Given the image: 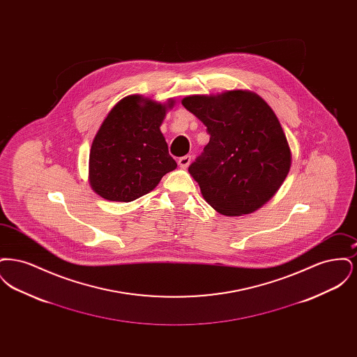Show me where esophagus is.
Listing matches in <instances>:
<instances>
[{"mask_svg":"<svg viewBox=\"0 0 357 357\" xmlns=\"http://www.w3.org/2000/svg\"><path fill=\"white\" fill-rule=\"evenodd\" d=\"M190 163H191V156H190V155H185V156L179 158V160H178V165H179V167H182V169L188 167Z\"/></svg>","mask_w":357,"mask_h":357,"instance_id":"esophagus-1","label":"esophagus"}]
</instances>
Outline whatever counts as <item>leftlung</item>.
Instances as JSON below:
<instances>
[{"label": "left lung", "mask_w": 357, "mask_h": 357, "mask_svg": "<svg viewBox=\"0 0 357 357\" xmlns=\"http://www.w3.org/2000/svg\"><path fill=\"white\" fill-rule=\"evenodd\" d=\"M183 107L207 127L210 142L188 167L206 202L223 215L250 214L284 183L291 165L272 108L250 91L194 95Z\"/></svg>", "instance_id": "1"}]
</instances>
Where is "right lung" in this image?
<instances>
[{"mask_svg": "<svg viewBox=\"0 0 357 357\" xmlns=\"http://www.w3.org/2000/svg\"><path fill=\"white\" fill-rule=\"evenodd\" d=\"M174 105L139 95L121 99L107 115L89 153V185L107 201L131 202L176 169L160 124Z\"/></svg>", "mask_w": 357, "mask_h": 357, "instance_id": "1", "label": "right lung"}]
</instances>
